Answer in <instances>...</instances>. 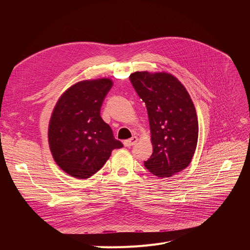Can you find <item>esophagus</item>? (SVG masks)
I'll use <instances>...</instances> for the list:
<instances>
[{
    "mask_svg": "<svg viewBox=\"0 0 250 250\" xmlns=\"http://www.w3.org/2000/svg\"><path fill=\"white\" fill-rule=\"evenodd\" d=\"M138 142V138L137 137H132L130 139H128V140H125V142H124V145L125 146V147H132V146H134L135 144Z\"/></svg>",
    "mask_w": 250,
    "mask_h": 250,
    "instance_id": "34e87169",
    "label": "esophagus"
}]
</instances>
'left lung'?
Instances as JSON below:
<instances>
[{
    "label": "left lung",
    "instance_id": "8db88e82",
    "mask_svg": "<svg viewBox=\"0 0 250 250\" xmlns=\"http://www.w3.org/2000/svg\"><path fill=\"white\" fill-rule=\"evenodd\" d=\"M129 80L149 116L153 153L144 165L158 177L172 176L189 165L198 143V116L190 96L171 74L136 72Z\"/></svg>",
    "mask_w": 250,
    "mask_h": 250
}]
</instances>
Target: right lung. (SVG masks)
<instances>
[{
    "mask_svg": "<svg viewBox=\"0 0 250 250\" xmlns=\"http://www.w3.org/2000/svg\"><path fill=\"white\" fill-rule=\"evenodd\" d=\"M112 87L110 79L81 81L59 99L48 126L52 157L69 175L85 179L95 174L112 150L123 148L100 116L102 102Z\"/></svg>",
    "mask_w": 250,
    "mask_h": 250,
    "instance_id": "add662e5",
    "label": "right lung"
}]
</instances>
